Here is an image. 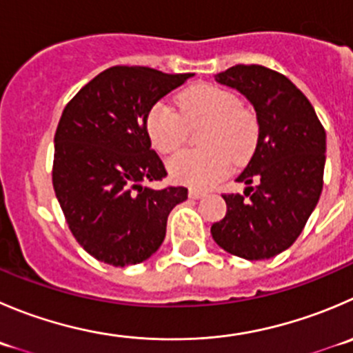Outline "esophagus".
<instances>
[{
    "label": "esophagus",
    "instance_id": "obj_1",
    "mask_svg": "<svg viewBox=\"0 0 353 353\" xmlns=\"http://www.w3.org/2000/svg\"><path fill=\"white\" fill-rule=\"evenodd\" d=\"M203 196H205L203 191L194 190V188H191V190H190V198H191V200H200V198H203Z\"/></svg>",
    "mask_w": 353,
    "mask_h": 353
}]
</instances>
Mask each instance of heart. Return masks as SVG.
Returning a JSON list of instances; mask_svg holds the SVG:
<instances>
[{
	"label": "heart",
	"instance_id": "heart-1",
	"mask_svg": "<svg viewBox=\"0 0 353 353\" xmlns=\"http://www.w3.org/2000/svg\"><path fill=\"white\" fill-rule=\"evenodd\" d=\"M179 112L167 103H157L146 119L150 139L162 153H172L184 145L186 125L208 122L201 134L203 150H186L167 162L176 183L207 190L231 170L232 160L243 163L252 157L259 138V125L248 110L239 107L234 93L212 84H196L181 93Z\"/></svg>",
	"mask_w": 353,
	"mask_h": 353
}]
</instances>
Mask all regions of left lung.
<instances>
[{"instance_id": "8db88e82", "label": "left lung", "mask_w": 353, "mask_h": 353, "mask_svg": "<svg viewBox=\"0 0 353 353\" xmlns=\"http://www.w3.org/2000/svg\"><path fill=\"white\" fill-rule=\"evenodd\" d=\"M215 81L250 101L259 139L236 179L246 184L247 198L239 193L222 196L228 212L212 224V238L241 259H271L295 243L319 201L326 132L305 94L279 72L236 65L215 75Z\"/></svg>"}]
</instances>
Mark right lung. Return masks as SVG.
I'll list each match as a JSON object with an SVG mask.
<instances>
[{"mask_svg": "<svg viewBox=\"0 0 353 353\" xmlns=\"http://www.w3.org/2000/svg\"><path fill=\"white\" fill-rule=\"evenodd\" d=\"M194 74L110 67L68 101L54 132L53 188L79 245L115 268L150 259L167 217L188 198L183 186L152 190L167 176L152 150L146 119Z\"/></svg>", "mask_w": 353, "mask_h": 353, "instance_id": "add662e5", "label": "right lung"}]
</instances>
